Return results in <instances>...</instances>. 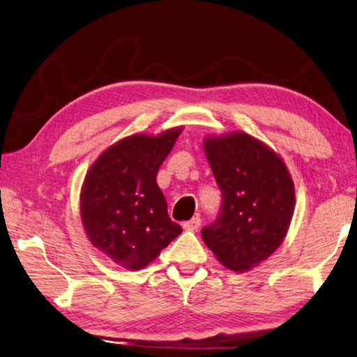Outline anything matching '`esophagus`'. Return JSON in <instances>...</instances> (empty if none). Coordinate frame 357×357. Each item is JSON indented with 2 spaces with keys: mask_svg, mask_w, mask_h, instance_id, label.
<instances>
[{
  "mask_svg": "<svg viewBox=\"0 0 357 357\" xmlns=\"http://www.w3.org/2000/svg\"><path fill=\"white\" fill-rule=\"evenodd\" d=\"M200 223H202L200 217H194L189 221H186V223H183V229L185 231H197V229L200 227Z\"/></svg>",
  "mask_w": 357,
  "mask_h": 357,
  "instance_id": "obj_1",
  "label": "esophagus"
}]
</instances>
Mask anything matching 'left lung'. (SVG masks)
<instances>
[{
  "label": "left lung",
  "instance_id": "8db88e82",
  "mask_svg": "<svg viewBox=\"0 0 357 357\" xmlns=\"http://www.w3.org/2000/svg\"><path fill=\"white\" fill-rule=\"evenodd\" d=\"M203 148L223 195L203 241L225 267L250 271L286 238L295 211L291 176L280 154L244 131L206 136Z\"/></svg>",
  "mask_w": 357,
  "mask_h": 357
}]
</instances>
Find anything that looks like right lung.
<instances>
[{
	"label": "right lung",
	"mask_w": 357,
	"mask_h": 357,
	"mask_svg": "<svg viewBox=\"0 0 357 357\" xmlns=\"http://www.w3.org/2000/svg\"><path fill=\"white\" fill-rule=\"evenodd\" d=\"M181 130L123 137L86 171L79 197L85 234L94 248L126 271L153 263L181 234L155 180Z\"/></svg>",
	"instance_id": "right-lung-1"
}]
</instances>
